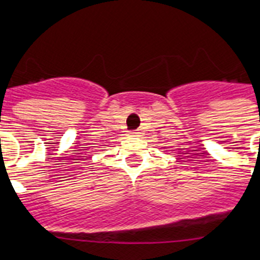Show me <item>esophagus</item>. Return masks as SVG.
<instances>
[{"instance_id":"esophagus-1","label":"esophagus","mask_w":260,"mask_h":260,"mask_svg":"<svg viewBox=\"0 0 260 260\" xmlns=\"http://www.w3.org/2000/svg\"><path fill=\"white\" fill-rule=\"evenodd\" d=\"M129 135L131 136H139V132H136V131H135V132H131Z\"/></svg>"}]
</instances>
